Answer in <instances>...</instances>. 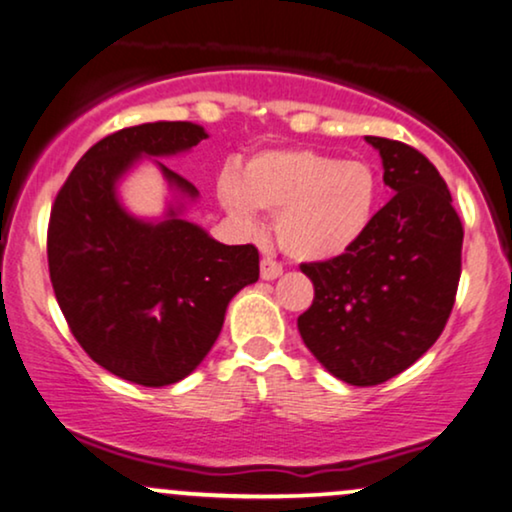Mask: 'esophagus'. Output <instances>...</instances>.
<instances>
[{"instance_id":"34e87169","label":"esophagus","mask_w":512,"mask_h":512,"mask_svg":"<svg viewBox=\"0 0 512 512\" xmlns=\"http://www.w3.org/2000/svg\"><path fill=\"white\" fill-rule=\"evenodd\" d=\"M282 275V263L275 261L272 256L261 258V277L263 280H277Z\"/></svg>"}]
</instances>
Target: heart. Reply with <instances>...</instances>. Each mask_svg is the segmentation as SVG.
<instances>
[{
	"instance_id": "heart-1",
	"label": "heart",
	"mask_w": 512,
	"mask_h": 512,
	"mask_svg": "<svg viewBox=\"0 0 512 512\" xmlns=\"http://www.w3.org/2000/svg\"><path fill=\"white\" fill-rule=\"evenodd\" d=\"M218 197L237 221L256 209L277 216V240L289 256L324 261L355 247L374 221L381 181L360 159H338L310 148L258 152L242 176L223 174Z\"/></svg>"
}]
</instances>
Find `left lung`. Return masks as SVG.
Instances as JSON below:
<instances>
[{
    "label": "left lung",
    "instance_id": "8db88e82",
    "mask_svg": "<svg viewBox=\"0 0 512 512\" xmlns=\"http://www.w3.org/2000/svg\"><path fill=\"white\" fill-rule=\"evenodd\" d=\"M395 192L362 240L301 263L315 298L298 317L303 343L350 386H378L433 345L461 280L463 223L435 164L407 143L367 136Z\"/></svg>",
    "mask_w": 512,
    "mask_h": 512
}]
</instances>
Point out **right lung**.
Here are the masks:
<instances>
[{
  "label": "right lung",
  "mask_w": 512,
  "mask_h": 512,
  "mask_svg": "<svg viewBox=\"0 0 512 512\" xmlns=\"http://www.w3.org/2000/svg\"><path fill=\"white\" fill-rule=\"evenodd\" d=\"M204 138L190 122L119 129L86 150L51 207L49 277L72 336L110 374L145 388L195 371L221 334L230 298L258 280L254 244L225 247L174 211L157 225L136 221L115 197V181L138 155H174Z\"/></svg>",
  "instance_id": "1"
}]
</instances>
